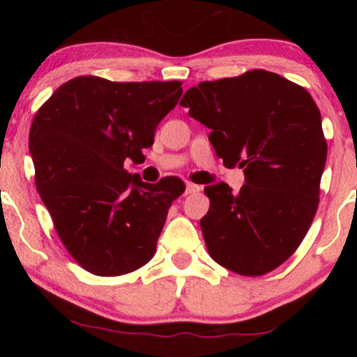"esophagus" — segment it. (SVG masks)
<instances>
[{"label":"esophagus","mask_w":357,"mask_h":357,"mask_svg":"<svg viewBox=\"0 0 357 357\" xmlns=\"http://www.w3.org/2000/svg\"><path fill=\"white\" fill-rule=\"evenodd\" d=\"M196 191H199V186L198 184H192V183H186V195H191V192H196Z\"/></svg>","instance_id":"34e87169"}]
</instances>
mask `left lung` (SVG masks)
Returning a JSON list of instances; mask_svg holds the SVG:
<instances>
[{
  "mask_svg": "<svg viewBox=\"0 0 357 357\" xmlns=\"http://www.w3.org/2000/svg\"><path fill=\"white\" fill-rule=\"evenodd\" d=\"M179 104L210 132L215 153L243 167L245 184L204 188L202 231L216 264L264 275L296 252L319 204L327 159L321 112L304 87L273 72L202 82Z\"/></svg>",
  "mask_w": 357,
  "mask_h": 357,
  "instance_id": "left-lung-1",
  "label": "left lung"
}]
</instances>
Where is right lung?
Instances as JSON below:
<instances>
[{"label":"right lung","mask_w":357,"mask_h":357,"mask_svg":"<svg viewBox=\"0 0 357 357\" xmlns=\"http://www.w3.org/2000/svg\"><path fill=\"white\" fill-rule=\"evenodd\" d=\"M181 82H110L77 77L40 107L30 153L40 198L61 243L90 273L114 277L146 265L184 183H144L124 169L141 162Z\"/></svg>","instance_id":"obj_1"}]
</instances>
